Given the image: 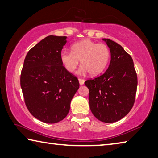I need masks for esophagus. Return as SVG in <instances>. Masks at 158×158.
<instances>
[{
    "label": "esophagus",
    "mask_w": 158,
    "mask_h": 158,
    "mask_svg": "<svg viewBox=\"0 0 158 158\" xmlns=\"http://www.w3.org/2000/svg\"><path fill=\"white\" fill-rule=\"evenodd\" d=\"M78 81H79L80 85H83L84 83H85V81H84L83 79H82V78H79L78 79Z\"/></svg>",
    "instance_id": "34e87169"
}]
</instances>
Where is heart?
<instances>
[{"label": "heart", "instance_id": "obj_1", "mask_svg": "<svg viewBox=\"0 0 158 158\" xmlns=\"http://www.w3.org/2000/svg\"><path fill=\"white\" fill-rule=\"evenodd\" d=\"M110 51L104 44H98L89 40H85L74 44L71 51H62L60 60L67 71L73 73L81 61V71L89 73L91 76L101 73L108 64Z\"/></svg>", "mask_w": 158, "mask_h": 158}]
</instances>
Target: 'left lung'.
<instances>
[{
  "label": "left lung",
  "instance_id": "8db88e82",
  "mask_svg": "<svg viewBox=\"0 0 158 158\" xmlns=\"http://www.w3.org/2000/svg\"><path fill=\"white\" fill-rule=\"evenodd\" d=\"M109 47L111 60L107 71L85 82L89 89L90 110L105 123H114L128 114L133 106L137 77L133 60L123 47L109 39H103Z\"/></svg>",
  "mask_w": 158,
  "mask_h": 158
}]
</instances>
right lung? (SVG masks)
I'll list each match as a JSON object with an SVG mask.
<instances>
[{"label":"right lung","instance_id":"add662e5","mask_svg":"<svg viewBox=\"0 0 158 158\" xmlns=\"http://www.w3.org/2000/svg\"><path fill=\"white\" fill-rule=\"evenodd\" d=\"M66 37L50 35L30 50L21 73L25 103L33 117L46 123L63 120L79 88L76 76L60 60Z\"/></svg>","mask_w":158,"mask_h":158}]
</instances>
